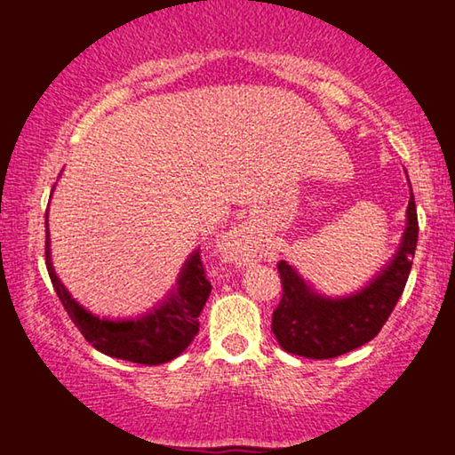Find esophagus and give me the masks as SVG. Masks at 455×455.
<instances>
[{
  "label": "esophagus",
  "instance_id": "esophagus-1",
  "mask_svg": "<svg viewBox=\"0 0 455 455\" xmlns=\"http://www.w3.org/2000/svg\"><path fill=\"white\" fill-rule=\"evenodd\" d=\"M245 235L241 233V230H230L227 241H225V253L227 257L233 263H247L251 261V255H249V249H247V243H245Z\"/></svg>",
  "mask_w": 455,
  "mask_h": 455
}]
</instances>
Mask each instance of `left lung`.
<instances>
[{"label":"left lung","instance_id":"1","mask_svg":"<svg viewBox=\"0 0 455 455\" xmlns=\"http://www.w3.org/2000/svg\"><path fill=\"white\" fill-rule=\"evenodd\" d=\"M417 236V206L411 189L401 245L355 294L323 296L288 261L277 263L283 294L271 316V331L280 347L294 355L331 359L371 341L388 321L406 286Z\"/></svg>","mask_w":455,"mask_h":455}]
</instances>
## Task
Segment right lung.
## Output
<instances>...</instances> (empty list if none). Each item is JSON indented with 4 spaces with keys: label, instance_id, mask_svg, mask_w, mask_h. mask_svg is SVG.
Wrapping results in <instances>:
<instances>
[{
    "label": "right lung",
    "instance_id": "1",
    "mask_svg": "<svg viewBox=\"0 0 455 455\" xmlns=\"http://www.w3.org/2000/svg\"><path fill=\"white\" fill-rule=\"evenodd\" d=\"M44 227L46 269H49L54 292L85 341H90L98 351L110 357L126 359V362L159 365L172 362L194 341L200 327L198 316L212 290L202 266L200 249L188 257L175 288L169 290L165 300H161L142 316L112 321V318L92 315L60 283L51 259L49 219L44 220Z\"/></svg>",
    "mask_w": 455,
    "mask_h": 455
}]
</instances>
